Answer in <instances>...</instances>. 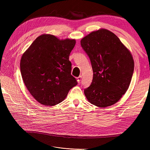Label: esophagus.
Wrapping results in <instances>:
<instances>
[{
	"label": "esophagus",
	"mask_w": 150,
	"mask_h": 150,
	"mask_svg": "<svg viewBox=\"0 0 150 150\" xmlns=\"http://www.w3.org/2000/svg\"><path fill=\"white\" fill-rule=\"evenodd\" d=\"M81 78H82V76H79V77H78V78H77V81H78V82L79 83H80V82H81Z\"/></svg>",
	"instance_id": "esophagus-1"
}]
</instances>
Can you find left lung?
<instances>
[{
    "label": "left lung",
    "instance_id": "left-lung-1",
    "mask_svg": "<svg viewBox=\"0 0 150 150\" xmlns=\"http://www.w3.org/2000/svg\"><path fill=\"white\" fill-rule=\"evenodd\" d=\"M93 71L92 83L84 91L89 102L99 108L115 104L128 90L134 71L129 50L112 32L93 31L81 40Z\"/></svg>",
    "mask_w": 150,
    "mask_h": 150
}]
</instances>
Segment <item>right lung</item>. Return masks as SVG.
I'll use <instances>...</instances> for the list:
<instances>
[{"label":"right lung","mask_w":150,"mask_h":150,"mask_svg":"<svg viewBox=\"0 0 150 150\" xmlns=\"http://www.w3.org/2000/svg\"><path fill=\"white\" fill-rule=\"evenodd\" d=\"M75 44V39L60 40L51 34H42L23 54L20 63L22 78L39 103L44 106L60 103L78 84L71 74L69 60Z\"/></svg>","instance_id":"obj_1"}]
</instances>
